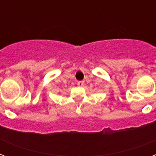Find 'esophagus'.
I'll return each instance as SVG.
<instances>
[{"label": "esophagus", "mask_w": 156, "mask_h": 156, "mask_svg": "<svg viewBox=\"0 0 156 156\" xmlns=\"http://www.w3.org/2000/svg\"><path fill=\"white\" fill-rule=\"evenodd\" d=\"M78 87H83V86H84V82H83V81H79V82H78Z\"/></svg>", "instance_id": "esophagus-1"}]
</instances>
